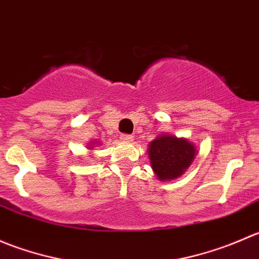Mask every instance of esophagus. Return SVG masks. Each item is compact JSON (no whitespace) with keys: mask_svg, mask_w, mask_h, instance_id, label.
I'll return each mask as SVG.
<instances>
[{"mask_svg":"<svg viewBox=\"0 0 259 259\" xmlns=\"http://www.w3.org/2000/svg\"><path fill=\"white\" fill-rule=\"evenodd\" d=\"M120 139L122 140V142H126V143H130L134 140V137L133 135H127V134H121L120 135Z\"/></svg>","mask_w":259,"mask_h":259,"instance_id":"1","label":"esophagus"}]
</instances>
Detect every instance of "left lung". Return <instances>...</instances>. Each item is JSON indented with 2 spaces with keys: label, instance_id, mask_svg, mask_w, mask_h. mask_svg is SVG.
Returning <instances> with one entry per match:
<instances>
[{
  "label": "left lung",
  "instance_id": "left-lung-1",
  "mask_svg": "<svg viewBox=\"0 0 259 259\" xmlns=\"http://www.w3.org/2000/svg\"><path fill=\"white\" fill-rule=\"evenodd\" d=\"M197 148L185 138L161 134L149 143L148 155L150 166L161 182L174 180L185 173L193 163Z\"/></svg>",
  "mask_w": 259,
  "mask_h": 259
}]
</instances>
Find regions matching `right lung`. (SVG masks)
<instances>
[{
  "label": "right lung",
  "instance_id": "1",
  "mask_svg": "<svg viewBox=\"0 0 259 259\" xmlns=\"http://www.w3.org/2000/svg\"><path fill=\"white\" fill-rule=\"evenodd\" d=\"M95 143H96V142H95ZM95 143H94V142H90V143H88V148L90 149V150H93V146L95 145Z\"/></svg>",
  "mask_w": 259,
  "mask_h": 259
}]
</instances>
